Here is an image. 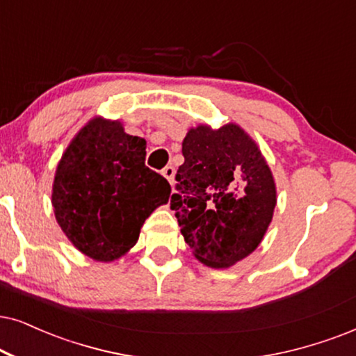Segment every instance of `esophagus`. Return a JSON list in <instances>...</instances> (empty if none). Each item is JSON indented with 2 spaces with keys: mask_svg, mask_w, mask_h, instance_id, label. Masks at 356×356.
<instances>
[{
  "mask_svg": "<svg viewBox=\"0 0 356 356\" xmlns=\"http://www.w3.org/2000/svg\"><path fill=\"white\" fill-rule=\"evenodd\" d=\"M163 175L165 179H168L170 186H174V175H175V169L172 168V165H165V168L163 169Z\"/></svg>",
  "mask_w": 356,
  "mask_h": 356,
  "instance_id": "obj_1",
  "label": "esophagus"
}]
</instances>
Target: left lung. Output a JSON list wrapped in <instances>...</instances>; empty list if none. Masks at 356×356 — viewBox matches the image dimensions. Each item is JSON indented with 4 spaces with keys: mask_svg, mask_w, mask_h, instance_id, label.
Listing matches in <instances>:
<instances>
[{
    "mask_svg": "<svg viewBox=\"0 0 356 356\" xmlns=\"http://www.w3.org/2000/svg\"><path fill=\"white\" fill-rule=\"evenodd\" d=\"M175 174V211L193 256L210 268H228L253 253L276 207V184L259 147L235 123L191 128Z\"/></svg>",
    "mask_w": 356,
    "mask_h": 356,
    "instance_id": "obj_1",
    "label": "left lung"
}]
</instances>
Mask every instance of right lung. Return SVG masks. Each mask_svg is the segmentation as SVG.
I'll use <instances>...</instances> for the list:
<instances>
[{"instance_id":"right-lung-1","label":"right lung","mask_w":356,"mask_h":356,"mask_svg":"<svg viewBox=\"0 0 356 356\" xmlns=\"http://www.w3.org/2000/svg\"><path fill=\"white\" fill-rule=\"evenodd\" d=\"M145 159V139L102 116L90 120L62 154L52 186L54 213L88 258H121L136 245L145 220L169 202V182Z\"/></svg>"}]
</instances>
